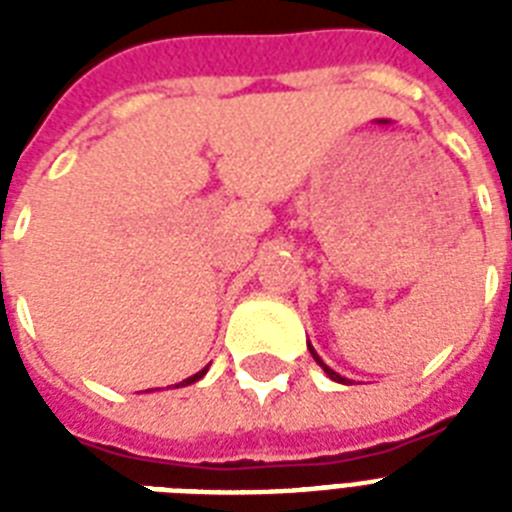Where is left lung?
Listing matches in <instances>:
<instances>
[{
	"mask_svg": "<svg viewBox=\"0 0 512 512\" xmlns=\"http://www.w3.org/2000/svg\"><path fill=\"white\" fill-rule=\"evenodd\" d=\"M308 350H311V356H313V358H316V364H319V366H321V369H324V372H327V374H329V377H332V380H335V382H348V380H345V377H340V374H337V372H335V369H329V366H327V364H324V361H321V358H319V353H316V350H313V348H311V345H308Z\"/></svg>",
	"mask_w": 512,
	"mask_h": 512,
	"instance_id": "1",
	"label": "left lung"
}]
</instances>
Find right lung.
<instances>
[{"mask_svg":"<svg viewBox=\"0 0 512 512\" xmlns=\"http://www.w3.org/2000/svg\"><path fill=\"white\" fill-rule=\"evenodd\" d=\"M204 374H207V366H204V369H201V372H196V374H193V377H188V380H183V382H177L175 388H183V385H191V382L201 380V377H204Z\"/></svg>","mask_w":512,"mask_h":512,"instance_id":"right-lung-1","label":"right lung"}]
</instances>
